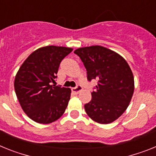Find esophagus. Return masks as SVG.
<instances>
[{
  "label": "esophagus",
  "mask_w": 156,
  "mask_h": 156,
  "mask_svg": "<svg viewBox=\"0 0 156 156\" xmlns=\"http://www.w3.org/2000/svg\"><path fill=\"white\" fill-rule=\"evenodd\" d=\"M71 90H72V92H74V93H78L79 92H81L82 90V86H81V85H77L76 87H74L71 89Z\"/></svg>",
  "instance_id": "esophagus-1"
}]
</instances>
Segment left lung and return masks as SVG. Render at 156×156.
Wrapping results in <instances>:
<instances>
[{
	"label": "left lung",
	"mask_w": 156,
	"mask_h": 156,
	"mask_svg": "<svg viewBox=\"0 0 156 156\" xmlns=\"http://www.w3.org/2000/svg\"><path fill=\"white\" fill-rule=\"evenodd\" d=\"M74 52L86 67L88 81H97L92 100L85 104L86 112L97 122H112L126 110L133 94L130 67L121 55L102 46L80 48Z\"/></svg>",
	"instance_id": "obj_1"
}]
</instances>
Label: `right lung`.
<instances>
[{"label": "right lung", "mask_w": 156, "mask_h": 156, "mask_svg": "<svg viewBox=\"0 0 156 156\" xmlns=\"http://www.w3.org/2000/svg\"><path fill=\"white\" fill-rule=\"evenodd\" d=\"M72 48L49 45L35 50L20 67L15 91L23 110L36 122L48 124L64 113L70 89L52 85L61 61Z\"/></svg>", "instance_id": "right-lung-1"}]
</instances>
